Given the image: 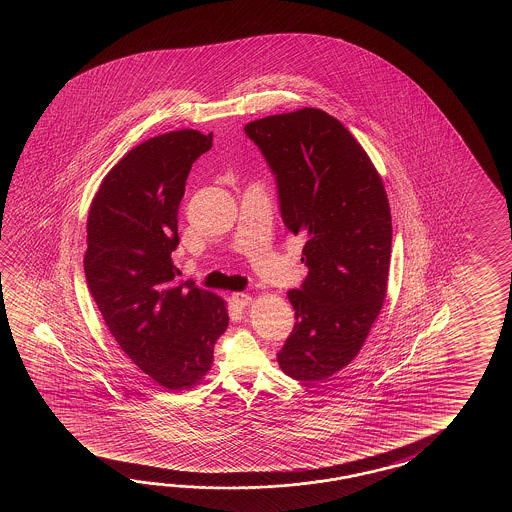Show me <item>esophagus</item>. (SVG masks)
Returning <instances> with one entry per match:
<instances>
[{
	"label": "esophagus",
	"mask_w": 512,
	"mask_h": 512,
	"mask_svg": "<svg viewBox=\"0 0 512 512\" xmlns=\"http://www.w3.org/2000/svg\"><path fill=\"white\" fill-rule=\"evenodd\" d=\"M232 302L238 307H247L252 304V296L247 293H234L232 294Z\"/></svg>",
	"instance_id": "34e87169"
}]
</instances>
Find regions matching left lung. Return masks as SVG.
<instances>
[{
	"mask_svg": "<svg viewBox=\"0 0 512 512\" xmlns=\"http://www.w3.org/2000/svg\"><path fill=\"white\" fill-rule=\"evenodd\" d=\"M276 175L285 227L305 240L309 274L287 293L293 333L278 364L296 381H324L359 355L381 313L392 214L381 175L340 120L304 108L245 124Z\"/></svg>",
	"mask_w": 512,
	"mask_h": 512,
	"instance_id": "left-lung-1",
	"label": "left lung"
}]
</instances>
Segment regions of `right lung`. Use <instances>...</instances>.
Listing matches in <instances>:
<instances>
[{
    "label": "right lung",
    "instance_id": "right-lung-1",
    "mask_svg": "<svg viewBox=\"0 0 512 512\" xmlns=\"http://www.w3.org/2000/svg\"><path fill=\"white\" fill-rule=\"evenodd\" d=\"M210 148L212 133L197 130L141 142L102 179L87 216L89 293L120 349L170 392L205 379L229 326L225 300L175 282L172 261L186 177Z\"/></svg>",
    "mask_w": 512,
    "mask_h": 512
}]
</instances>
